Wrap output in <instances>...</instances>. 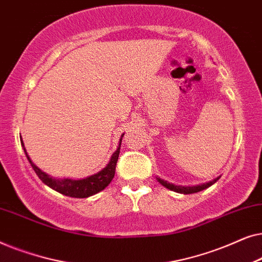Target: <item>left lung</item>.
Returning a JSON list of instances; mask_svg holds the SVG:
<instances>
[{
	"label": "left lung",
	"instance_id": "left-lung-1",
	"mask_svg": "<svg viewBox=\"0 0 262 262\" xmlns=\"http://www.w3.org/2000/svg\"><path fill=\"white\" fill-rule=\"evenodd\" d=\"M218 179H220V178L214 179L213 181L207 182V184L199 185V186H192V187H182V186H175V185H173V184H169V182L164 181V180H162V179H159V178H157V180H159L160 184H162V185L164 186V187L169 188V189H171V191L178 192V193H184V194H191V193L200 192V191H203V189H205V188H207V187H210V186H211V185H213L214 182H216V181L218 180Z\"/></svg>",
	"mask_w": 262,
	"mask_h": 262
}]
</instances>
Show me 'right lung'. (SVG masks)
<instances>
[{"label":"right lung","instance_id":"1","mask_svg":"<svg viewBox=\"0 0 262 262\" xmlns=\"http://www.w3.org/2000/svg\"><path fill=\"white\" fill-rule=\"evenodd\" d=\"M21 144L24 146V143H21ZM120 144L121 139L117 151L113 154L108 164H107L101 171H99L98 174L92 175V177H89L87 179H82V180H71V179L56 180V179H52L51 177H49L48 174L44 173V171L39 169V168L32 162L30 156L27 155L26 149L24 148V150L27 156V160L30 161L32 168H33L39 179H40L45 185H48L49 187H51L57 192L62 193L64 195L73 196V198H87V196L96 194L98 192L102 191V189L107 187V186L110 185V182L112 181L114 174H116V166L120 152Z\"/></svg>","mask_w":262,"mask_h":262}]
</instances>
